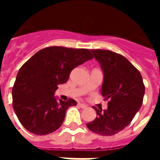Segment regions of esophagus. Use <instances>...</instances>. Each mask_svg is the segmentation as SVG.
Returning <instances> with one entry per match:
<instances>
[{
	"mask_svg": "<svg viewBox=\"0 0 160 160\" xmlns=\"http://www.w3.org/2000/svg\"><path fill=\"white\" fill-rule=\"evenodd\" d=\"M79 106H80L81 109H86V108H87V105H86V104H81V103H80V104H79Z\"/></svg>",
	"mask_w": 160,
	"mask_h": 160,
	"instance_id": "1",
	"label": "esophagus"
}]
</instances>
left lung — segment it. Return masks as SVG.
I'll use <instances>...</instances> for the list:
<instances>
[{
    "label": "left lung",
    "mask_w": 160,
    "mask_h": 160,
    "mask_svg": "<svg viewBox=\"0 0 160 160\" xmlns=\"http://www.w3.org/2000/svg\"><path fill=\"white\" fill-rule=\"evenodd\" d=\"M91 51L104 72L101 94L109 102L107 110L93 107L97 118L87 126L96 134L111 136L133 120L143 102L145 86L139 70L123 56L107 49Z\"/></svg>",
    "instance_id": "8db88e82"
}]
</instances>
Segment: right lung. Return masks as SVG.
<instances>
[{
  "label": "right lung",
  "instance_id": "1",
  "mask_svg": "<svg viewBox=\"0 0 160 160\" xmlns=\"http://www.w3.org/2000/svg\"><path fill=\"white\" fill-rule=\"evenodd\" d=\"M92 58L89 49L62 46L47 47L32 56L19 68L12 87V107L23 127L38 135L58 129L67 110L77 103L57 100L54 93L74 68Z\"/></svg>",
  "mask_w": 160,
  "mask_h": 160
}]
</instances>
